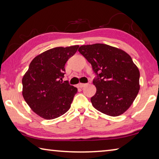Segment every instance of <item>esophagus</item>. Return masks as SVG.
<instances>
[{"mask_svg": "<svg viewBox=\"0 0 159 159\" xmlns=\"http://www.w3.org/2000/svg\"><path fill=\"white\" fill-rule=\"evenodd\" d=\"M86 85V84L85 83H79V84H78V87L79 88H83L84 87V86H85Z\"/></svg>", "mask_w": 159, "mask_h": 159, "instance_id": "1", "label": "esophagus"}]
</instances>
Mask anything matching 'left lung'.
<instances>
[{
    "mask_svg": "<svg viewBox=\"0 0 159 159\" xmlns=\"http://www.w3.org/2000/svg\"><path fill=\"white\" fill-rule=\"evenodd\" d=\"M79 52L98 75L93 80L96 93L91 103L99 111L111 116L123 114L139 93V71L127 52L111 45H81Z\"/></svg>",
    "mask_w": 159,
    "mask_h": 159,
    "instance_id": "8db88e82",
    "label": "left lung"
}]
</instances>
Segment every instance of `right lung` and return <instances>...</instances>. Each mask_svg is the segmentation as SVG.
Here are the masks:
<instances>
[{
	"label": "right lung",
	"instance_id": "right-lung-1",
	"mask_svg": "<svg viewBox=\"0 0 159 159\" xmlns=\"http://www.w3.org/2000/svg\"><path fill=\"white\" fill-rule=\"evenodd\" d=\"M79 45L57 47L35 57L22 78V95L32 111L44 119L60 117L68 111L78 89L63 83L64 66Z\"/></svg>",
	"mask_w": 159,
	"mask_h": 159
}]
</instances>
